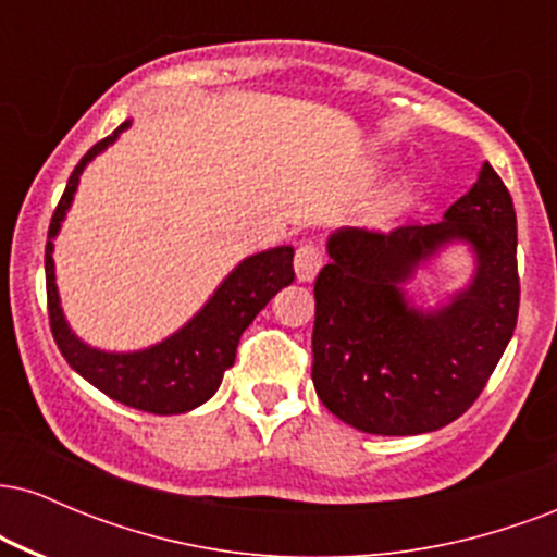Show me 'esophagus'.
<instances>
[{"label": "esophagus", "instance_id": "esophagus-1", "mask_svg": "<svg viewBox=\"0 0 557 557\" xmlns=\"http://www.w3.org/2000/svg\"><path fill=\"white\" fill-rule=\"evenodd\" d=\"M293 264H296L298 283H311V280L317 277V272L322 270L324 251L319 246H314V243H300Z\"/></svg>", "mask_w": 557, "mask_h": 557}]
</instances>
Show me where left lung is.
Here are the masks:
<instances>
[{"instance_id": "8db88e82", "label": "left lung", "mask_w": 557, "mask_h": 557, "mask_svg": "<svg viewBox=\"0 0 557 557\" xmlns=\"http://www.w3.org/2000/svg\"><path fill=\"white\" fill-rule=\"evenodd\" d=\"M456 239L475 253V277L445 307L417 310L401 285ZM327 253L311 335L319 400L345 424L387 437L434 432L469 411L519 319L516 209L492 164L440 222L341 227Z\"/></svg>"}]
</instances>
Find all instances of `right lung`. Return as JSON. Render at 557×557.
Instances as JSON below:
<instances>
[{"label": "right lung", "instance_id": "add662e5", "mask_svg": "<svg viewBox=\"0 0 557 557\" xmlns=\"http://www.w3.org/2000/svg\"><path fill=\"white\" fill-rule=\"evenodd\" d=\"M127 127H131V120H125L112 136L91 146L86 157L75 164L65 194H62L52 222H49L47 257H44L49 324H52V335L60 354L83 380L91 382L96 389L110 395L112 400L125 403L138 411L172 417V413L194 411L196 406L207 403L216 393L222 376L233 367L243 332L270 304L274 293L296 280L293 246H277L243 259L188 324H183L181 330L172 332L168 341L151 345V348L110 354V350H99L83 343L70 330L67 319L62 314L52 259L54 238L60 233L70 203H73L86 164L96 154H101L107 146H112Z\"/></svg>", "mask_w": 557, "mask_h": 557}]
</instances>
